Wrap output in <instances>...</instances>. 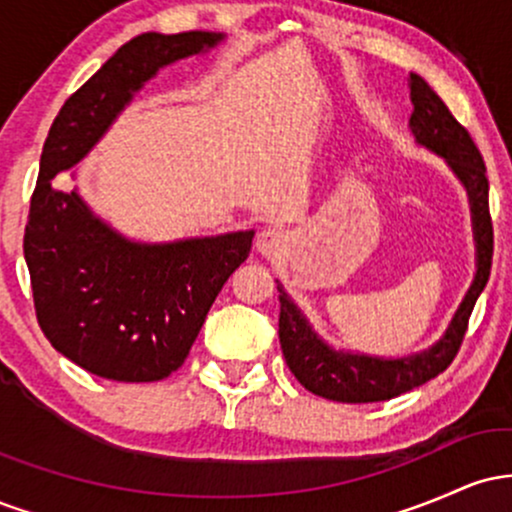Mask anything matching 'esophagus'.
Returning a JSON list of instances; mask_svg holds the SVG:
<instances>
[{
  "label": "esophagus",
  "instance_id": "obj_1",
  "mask_svg": "<svg viewBox=\"0 0 512 512\" xmlns=\"http://www.w3.org/2000/svg\"><path fill=\"white\" fill-rule=\"evenodd\" d=\"M286 248V236L279 231V228H264V231L257 236V252L264 257H279Z\"/></svg>",
  "mask_w": 512,
  "mask_h": 512
}]
</instances>
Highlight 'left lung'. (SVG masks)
<instances>
[{
    "label": "left lung",
    "mask_w": 512,
    "mask_h": 512,
    "mask_svg": "<svg viewBox=\"0 0 512 512\" xmlns=\"http://www.w3.org/2000/svg\"><path fill=\"white\" fill-rule=\"evenodd\" d=\"M409 91L411 103H414L411 129H414L416 139L436 154L448 158L452 170L460 175L469 192L474 231H477V276H474L472 289L464 296L460 310L452 317L445 337L431 351L411 358H397V361L332 351L310 332L301 310L289 301V296L279 286V342L286 366L291 368V373L305 390L317 397L332 399V402H385V399L404 395L443 373L460 351L474 303L491 274L493 223L489 211V178H486L481 151L467 127L457 122L448 105L440 101L438 93L419 74H409Z\"/></svg>",
    "instance_id": "obj_1"
}]
</instances>
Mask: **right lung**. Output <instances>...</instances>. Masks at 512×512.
Returning <instances> with one entry per match:
<instances>
[{
  "label": "right lung",
  "mask_w": 512,
  "mask_h": 512,
  "mask_svg": "<svg viewBox=\"0 0 512 512\" xmlns=\"http://www.w3.org/2000/svg\"><path fill=\"white\" fill-rule=\"evenodd\" d=\"M219 40L204 31L137 35L64 101L45 139L23 236L35 317L62 356L101 378L154 383L175 373L255 233L127 243L76 192H62L55 175L98 142L158 67Z\"/></svg>",
  "instance_id": "right-lung-1"
}]
</instances>
